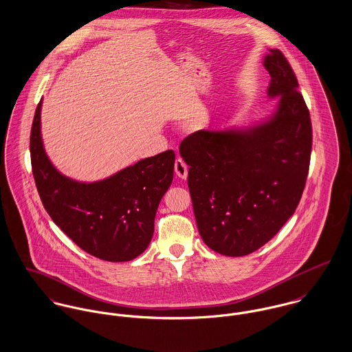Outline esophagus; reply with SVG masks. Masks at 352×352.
<instances>
[{
    "label": "esophagus",
    "mask_w": 352,
    "mask_h": 352,
    "mask_svg": "<svg viewBox=\"0 0 352 352\" xmlns=\"http://www.w3.org/2000/svg\"><path fill=\"white\" fill-rule=\"evenodd\" d=\"M174 170H175V174L181 178V179H186L188 178V166L185 164V162L182 159H177L175 163H174Z\"/></svg>",
    "instance_id": "obj_1"
}]
</instances>
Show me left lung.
Segmentation results:
<instances>
[{
  "label": "left lung",
  "instance_id": "obj_1",
  "mask_svg": "<svg viewBox=\"0 0 352 352\" xmlns=\"http://www.w3.org/2000/svg\"><path fill=\"white\" fill-rule=\"evenodd\" d=\"M263 66L279 97L267 120L247 128L197 131L179 147L190 166L188 186L204 243L227 256L265 245L293 216L305 188L312 122L285 55L274 48Z\"/></svg>",
  "mask_w": 352,
  "mask_h": 352
}]
</instances>
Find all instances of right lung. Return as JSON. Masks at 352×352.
Instances as JSON below:
<instances>
[{
  "label": "right lung",
  "instance_id": "1",
  "mask_svg": "<svg viewBox=\"0 0 352 352\" xmlns=\"http://www.w3.org/2000/svg\"><path fill=\"white\" fill-rule=\"evenodd\" d=\"M38 104L31 129V163L40 199L52 221L79 248L108 262L139 256L154 234L162 197L173 182V150L146 157L91 184L60 174L47 157Z\"/></svg>",
  "mask_w": 352,
  "mask_h": 352
}]
</instances>
